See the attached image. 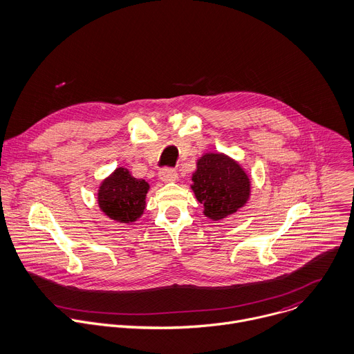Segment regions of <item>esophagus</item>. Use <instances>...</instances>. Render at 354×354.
Wrapping results in <instances>:
<instances>
[{
	"mask_svg": "<svg viewBox=\"0 0 354 354\" xmlns=\"http://www.w3.org/2000/svg\"><path fill=\"white\" fill-rule=\"evenodd\" d=\"M159 177H160L162 181L170 183V181H176L177 177H178V174H177V171H176L174 169L165 167V169H162V170L159 171Z\"/></svg>",
	"mask_w": 354,
	"mask_h": 354,
	"instance_id": "1",
	"label": "esophagus"
}]
</instances>
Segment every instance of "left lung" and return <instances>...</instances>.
I'll list each match as a JSON object with an SVG mask.
<instances>
[{
    "label": "left lung",
    "mask_w": 354,
    "mask_h": 354,
    "mask_svg": "<svg viewBox=\"0 0 354 354\" xmlns=\"http://www.w3.org/2000/svg\"><path fill=\"white\" fill-rule=\"evenodd\" d=\"M192 191L205 206L203 214L221 221L240 209L250 196V180L244 170L222 153H206L196 163Z\"/></svg>",
    "instance_id": "8db88e82"
}]
</instances>
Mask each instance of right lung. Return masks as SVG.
Returning a JSON list of instances; mask_svg holds the SVG:
<instances>
[{
  "mask_svg": "<svg viewBox=\"0 0 354 354\" xmlns=\"http://www.w3.org/2000/svg\"><path fill=\"white\" fill-rule=\"evenodd\" d=\"M148 189L149 184L145 180L135 178L127 169L120 167L102 183L97 194L99 206L110 219L131 223L142 215Z\"/></svg>",
  "mask_w": 354,
  "mask_h": 354,
  "instance_id": "obj_1",
  "label": "right lung"
}]
</instances>
